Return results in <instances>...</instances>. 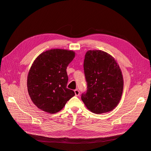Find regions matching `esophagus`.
<instances>
[{"instance_id":"34e87169","label":"esophagus","mask_w":151,"mask_h":151,"mask_svg":"<svg viewBox=\"0 0 151 151\" xmlns=\"http://www.w3.org/2000/svg\"><path fill=\"white\" fill-rule=\"evenodd\" d=\"M74 93H75L76 96H79V94H80L79 91L78 89H75V90H74Z\"/></svg>"}]
</instances>
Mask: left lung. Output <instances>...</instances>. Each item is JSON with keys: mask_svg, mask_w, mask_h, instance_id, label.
<instances>
[{"mask_svg": "<svg viewBox=\"0 0 151 151\" xmlns=\"http://www.w3.org/2000/svg\"><path fill=\"white\" fill-rule=\"evenodd\" d=\"M84 72L86 92L81 99L94 113L109 112L121 99L123 79L118 63L110 55L101 50H89L85 55Z\"/></svg>", "mask_w": 151, "mask_h": 151, "instance_id": "1", "label": "left lung"}]
</instances>
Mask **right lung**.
Segmentation results:
<instances>
[{"mask_svg":"<svg viewBox=\"0 0 151 151\" xmlns=\"http://www.w3.org/2000/svg\"><path fill=\"white\" fill-rule=\"evenodd\" d=\"M75 57L71 50L52 49L35 59L28 73L27 86L32 101L42 110L55 113L75 95L67 88V67Z\"/></svg>","mask_w":151,"mask_h":151,"instance_id":"1","label":"right lung"}]
</instances>
